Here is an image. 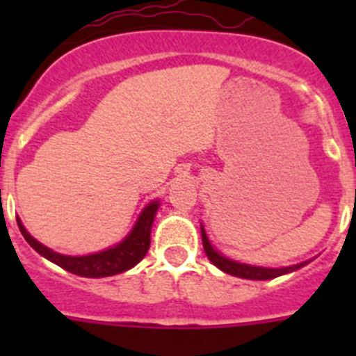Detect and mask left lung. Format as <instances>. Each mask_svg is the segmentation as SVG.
<instances>
[{
	"instance_id": "obj_1",
	"label": "left lung",
	"mask_w": 356,
	"mask_h": 356,
	"mask_svg": "<svg viewBox=\"0 0 356 356\" xmlns=\"http://www.w3.org/2000/svg\"><path fill=\"white\" fill-rule=\"evenodd\" d=\"M201 241H203V248H205L207 257L210 259V262L213 266H217L221 271L228 273L232 276H238V278H246V280H271L276 278V276L287 275V273L296 271V269H300V267L307 266V262L298 264V266H291V267H282V269H267V267H257V266H248V264H241V262H234V260L226 259L222 254L217 253L212 246H210L209 238H207L205 229L201 228Z\"/></svg>"
}]
</instances>
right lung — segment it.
Wrapping results in <instances>:
<instances>
[{
  "instance_id": "obj_1",
  "label": "right lung",
  "mask_w": 356,
  "mask_h": 356,
  "mask_svg": "<svg viewBox=\"0 0 356 356\" xmlns=\"http://www.w3.org/2000/svg\"><path fill=\"white\" fill-rule=\"evenodd\" d=\"M159 205V201L149 203L144 209V212L140 213L139 221L135 222L131 234L124 241L119 242L118 246L102 251V253L87 254V257H67V254L55 253V251L42 246L40 242L31 237L19 219L17 226L28 244L37 253L42 254L44 259L51 260L53 264L60 266L62 269L72 273V275L85 276V278H103V276H112L128 271L146 257L151 242V226H153V219H155Z\"/></svg>"
}]
</instances>
